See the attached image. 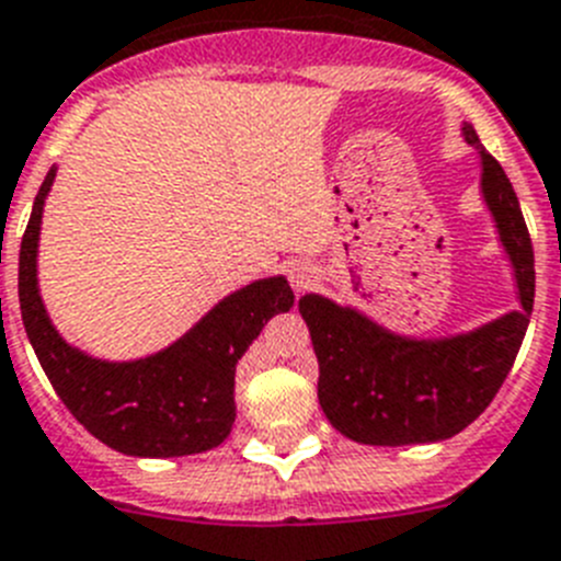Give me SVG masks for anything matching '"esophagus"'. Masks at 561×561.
Returning a JSON list of instances; mask_svg holds the SVG:
<instances>
[{
  "instance_id": "34e87169",
  "label": "esophagus",
  "mask_w": 561,
  "mask_h": 561,
  "mask_svg": "<svg viewBox=\"0 0 561 561\" xmlns=\"http://www.w3.org/2000/svg\"><path fill=\"white\" fill-rule=\"evenodd\" d=\"M316 282H319V271L310 262H299V265L290 267V285H294L296 294H308Z\"/></svg>"
}]
</instances>
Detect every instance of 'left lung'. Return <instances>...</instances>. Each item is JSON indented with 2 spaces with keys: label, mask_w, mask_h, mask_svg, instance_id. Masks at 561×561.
Wrapping results in <instances>:
<instances>
[{
  "label": "left lung",
  "mask_w": 561,
  "mask_h": 561,
  "mask_svg": "<svg viewBox=\"0 0 561 561\" xmlns=\"http://www.w3.org/2000/svg\"><path fill=\"white\" fill-rule=\"evenodd\" d=\"M462 138L480 152V188L514 267L519 310L471 333L409 339L319 294L301 296L299 313L319 358V403L355 443L412 446L455 437L494 401L528 330L537 274L523 208L474 126L462 124Z\"/></svg>",
  "instance_id": "8db88e82"
}]
</instances>
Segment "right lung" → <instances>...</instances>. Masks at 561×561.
I'll use <instances>...</instances> for the list:
<instances>
[{"mask_svg":"<svg viewBox=\"0 0 561 561\" xmlns=\"http://www.w3.org/2000/svg\"><path fill=\"white\" fill-rule=\"evenodd\" d=\"M56 180L47 172L19 251L24 333L65 401L90 435L133 457H183L220 446L237 417L233 373L267 319L294 308L285 276L251 282L214 305L174 344L135 362H101L70 347L38 296L36 256L42 211Z\"/></svg>","mask_w":561,"mask_h":561,"instance_id":"right-lung-1","label":"right lung"}]
</instances>
